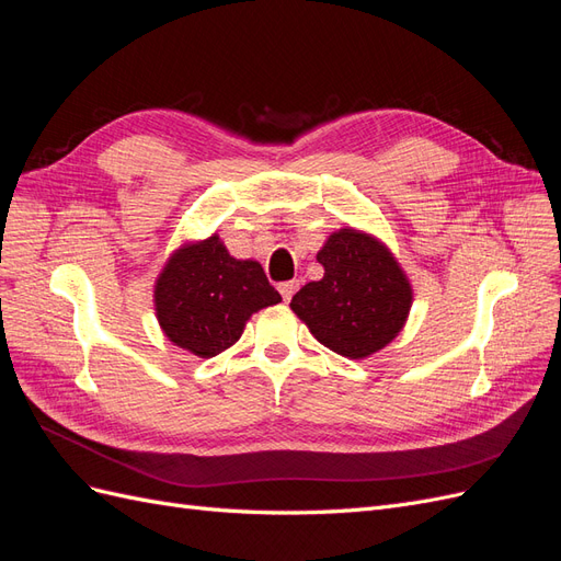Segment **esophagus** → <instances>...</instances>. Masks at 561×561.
<instances>
[{
  "instance_id": "obj_1",
  "label": "esophagus",
  "mask_w": 561,
  "mask_h": 561,
  "mask_svg": "<svg viewBox=\"0 0 561 561\" xmlns=\"http://www.w3.org/2000/svg\"><path fill=\"white\" fill-rule=\"evenodd\" d=\"M297 290H299V280H285V283L278 285V293L283 295L285 301H290Z\"/></svg>"
}]
</instances>
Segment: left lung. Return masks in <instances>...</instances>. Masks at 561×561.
Here are the masks:
<instances>
[{
  "instance_id": "1",
  "label": "left lung",
  "mask_w": 561,
  "mask_h": 561,
  "mask_svg": "<svg viewBox=\"0 0 561 561\" xmlns=\"http://www.w3.org/2000/svg\"><path fill=\"white\" fill-rule=\"evenodd\" d=\"M316 260L325 274L304 285L290 309L318 342L351 360L393 342L414 290L390 248L375 233L344 227L328 236Z\"/></svg>"
}]
</instances>
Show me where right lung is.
Instances as JSON below:
<instances>
[{
    "label": "right lung",
    "mask_w": 561,
    "mask_h": 561,
    "mask_svg": "<svg viewBox=\"0 0 561 561\" xmlns=\"http://www.w3.org/2000/svg\"><path fill=\"white\" fill-rule=\"evenodd\" d=\"M278 301L262 264L231 257L217 233L173 250L154 283L163 334L198 358H215L233 346L250 316Z\"/></svg>",
    "instance_id": "1"
}]
</instances>
